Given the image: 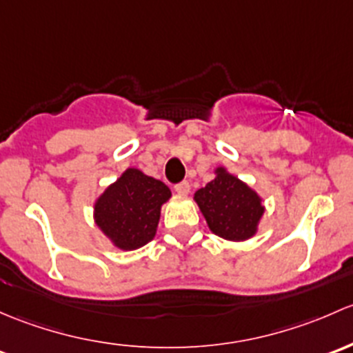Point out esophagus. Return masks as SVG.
I'll return each instance as SVG.
<instances>
[{"label": "esophagus", "instance_id": "esophagus-1", "mask_svg": "<svg viewBox=\"0 0 353 353\" xmlns=\"http://www.w3.org/2000/svg\"><path fill=\"white\" fill-rule=\"evenodd\" d=\"M175 192L180 195H187L190 192V183L188 181H180V183L175 185Z\"/></svg>", "mask_w": 353, "mask_h": 353}]
</instances>
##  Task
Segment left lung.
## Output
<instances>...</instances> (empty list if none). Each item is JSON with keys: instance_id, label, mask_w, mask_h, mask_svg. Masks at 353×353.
I'll use <instances>...</instances> for the list:
<instances>
[{"instance_id": "8db88e82", "label": "left lung", "mask_w": 353, "mask_h": 353, "mask_svg": "<svg viewBox=\"0 0 353 353\" xmlns=\"http://www.w3.org/2000/svg\"><path fill=\"white\" fill-rule=\"evenodd\" d=\"M194 201L209 230L230 241H245L255 236L265 212L260 195L223 166L216 170L214 180L195 192Z\"/></svg>"}]
</instances>
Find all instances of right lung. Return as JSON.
Segmentation results:
<instances>
[{
    "mask_svg": "<svg viewBox=\"0 0 353 353\" xmlns=\"http://www.w3.org/2000/svg\"><path fill=\"white\" fill-rule=\"evenodd\" d=\"M172 197L163 181L127 168L95 202V223L117 248L137 250L156 234L161 205Z\"/></svg>",
    "mask_w": 353,
    "mask_h": 353,
    "instance_id": "1",
    "label": "right lung"
}]
</instances>
